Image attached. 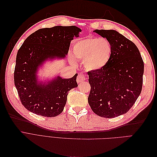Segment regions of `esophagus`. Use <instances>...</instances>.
<instances>
[{"label":"esophagus","instance_id":"1","mask_svg":"<svg viewBox=\"0 0 157 157\" xmlns=\"http://www.w3.org/2000/svg\"><path fill=\"white\" fill-rule=\"evenodd\" d=\"M85 80H86V76L82 73H80L78 75V77L77 78V82L78 83H80V82H82L84 81Z\"/></svg>","mask_w":157,"mask_h":157}]
</instances>
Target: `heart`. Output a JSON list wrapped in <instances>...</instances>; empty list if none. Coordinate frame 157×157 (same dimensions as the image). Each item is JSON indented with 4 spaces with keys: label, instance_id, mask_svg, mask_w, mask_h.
I'll use <instances>...</instances> for the list:
<instances>
[{
    "label": "heart",
    "instance_id": "1",
    "mask_svg": "<svg viewBox=\"0 0 157 157\" xmlns=\"http://www.w3.org/2000/svg\"><path fill=\"white\" fill-rule=\"evenodd\" d=\"M76 58L84 60V66L88 71H98L103 68L111 59L112 46L105 38L89 37L74 46ZM73 61V58L71 59Z\"/></svg>",
    "mask_w": 157,
    "mask_h": 157
}]
</instances>
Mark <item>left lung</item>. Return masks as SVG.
<instances>
[{
  "label": "left lung",
  "mask_w": 157,
  "mask_h": 157,
  "mask_svg": "<svg viewBox=\"0 0 157 157\" xmlns=\"http://www.w3.org/2000/svg\"><path fill=\"white\" fill-rule=\"evenodd\" d=\"M112 46L107 64L88 72L91 86L88 103L99 117L114 118L127 113L142 90L144 63L136 44L115 30L96 29Z\"/></svg>",
  "instance_id": "left-lung-1"
}]
</instances>
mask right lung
I'll list each match as a JSON object with an SVG mask.
<instances>
[{
    "instance_id": "1",
    "label": "right lung",
    "mask_w": 157,
    "mask_h": 157,
    "mask_svg": "<svg viewBox=\"0 0 157 157\" xmlns=\"http://www.w3.org/2000/svg\"><path fill=\"white\" fill-rule=\"evenodd\" d=\"M81 29L76 26L42 28L28 36L18 50L14 69V84L22 105L27 110L46 117L63 111L70 90L78 86L77 74L68 79L58 77L47 85L38 84L36 72L48 58H64L71 41Z\"/></svg>"
}]
</instances>
